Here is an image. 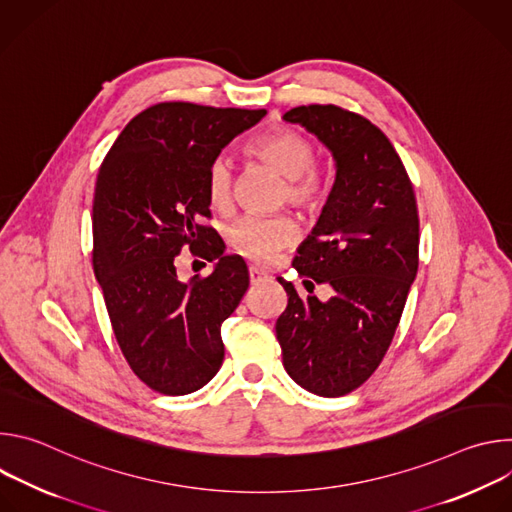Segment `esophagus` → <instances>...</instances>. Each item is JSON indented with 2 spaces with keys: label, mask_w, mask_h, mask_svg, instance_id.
Wrapping results in <instances>:
<instances>
[{
  "label": "esophagus",
  "mask_w": 512,
  "mask_h": 512,
  "mask_svg": "<svg viewBox=\"0 0 512 512\" xmlns=\"http://www.w3.org/2000/svg\"><path fill=\"white\" fill-rule=\"evenodd\" d=\"M267 275L263 273V271H259L257 267H249V279H251V283H257V281H261V279H265Z\"/></svg>",
  "instance_id": "1"
}]
</instances>
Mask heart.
<instances>
[{
  "mask_svg": "<svg viewBox=\"0 0 512 512\" xmlns=\"http://www.w3.org/2000/svg\"><path fill=\"white\" fill-rule=\"evenodd\" d=\"M247 156L259 160L283 176L281 202H287L302 212H318L330 194L328 178L316 168V143L294 129H277L247 148ZM233 174L225 160H214L204 178L208 204L214 210H225L231 202ZM296 237L289 218H257L245 216L227 231V247L253 263H269Z\"/></svg>",
  "mask_w": 512,
  "mask_h": 512,
  "instance_id": "obj_1",
  "label": "heart"
}]
</instances>
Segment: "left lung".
<instances>
[{"mask_svg": "<svg viewBox=\"0 0 512 512\" xmlns=\"http://www.w3.org/2000/svg\"><path fill=\"white\" fill-rule=\"evenodd\" d=\"M283 119L314 133L336 162L320 221L294 257L300 277L330 283L334 294L302 300L279 279L287 306L275 334L291 379L342 397L379 369L399 326L419 265L415 192L393 143L362 115L302 105Z\"/></svg>", "mask_w": 512, "mask_h": 512, "instance_id": "1", "label": "left lung"}]
</instances>
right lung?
I'll use <instances>...</instances> for the list:
<instances>
[{
    "label": "right lung",
    "mask_w": 512,
    "mask_h": 512,
    "mask_svg": "<svg viewBox=\"0 0 512 512\" xmlns=\"http://www.w3.org/2000/svg\"><path fill=\"white\" fill-rule=\"evenodd\" d=\"M265 113L158 103L125 125L99 168L95 277L127 364L158 393L198 391L223 364L221 324L245 296L249 271L200 225L210 216L204 178L225 145ZM182 248L216 260L215 271L180 282Z\"/></svg>",
    "instance_id": "1"
}]
</instances>
